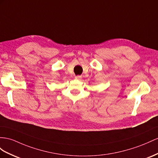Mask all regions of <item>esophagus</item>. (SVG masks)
<instances>
[{
	"label": "esophagus",
	"mask_w": 158,
	"mask_h": 158,
	"mask_svg": "<svg viewBox=\"0 0 158 158\" xmlns=\"http://www.w3.org/2000/svg\"><path fill=\"white\" fill-rule=\"evenodd\" d=\"M81 76H79V75H77V76H76L75 77V79H77V80H81Z\"/></svg>",
	"instance_id": "1"
}]
</instances>
